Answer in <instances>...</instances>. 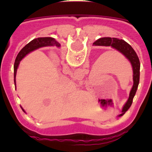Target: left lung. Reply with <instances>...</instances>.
<instances>
[{"instance_id":"left-lung-1","label":"left lung","mask_w":152,"mask_h":152,"mask_svg":"<svg viewBox=\"0 0 152 152\" xmlns=\"http://www.w3.org/2000/svg\"><path fill=\"white\" fill-rule=\"evenodd\" d=\"M94 45L113 47L115 49L119 51V52H121L122 54L124 55L132 64V70H133V86H132V88L130 91L128 101L126 102V103L123 107L122 114L119 115V116H122L131 107L132 103V100H133V97L135 96V93H136L138 86H139V76H140V61H139V57L137 56L136 52H135V50L132 49V47L129 44L127 43L124 40L119 39L117 38L105 37V38L99 39L94 42Z\"/></svg>"}]
</instances>
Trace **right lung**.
<instances>
[{
    "label": "right lung",
    "mask_w": 152,
    "mask_h": 152,
    "mask_svg": "<svg viewBox=\"0 0 152 152\" xmlns=\"http://www.w3.org/2000/svg\"><path fill=\"white\" fill-rule=\"evenodd\" d=\"M56 45V46H59V43L57 41L55 40V39L52 38V37H42V38H37L35 39L32 40L29 42V43L23 48L20 50V52H19L17 55V58H16L15 63H14V83L16 84V74H17V69L18 68V65L20 64V61H21L23 58L24 56L27 55L29 52H32V51L35 50L36 49H39L40 47L43 46H48V45Z\"/></svg>",
    "instance_id": "obj_1"
}]
</instances>
